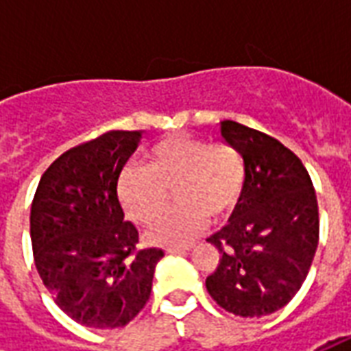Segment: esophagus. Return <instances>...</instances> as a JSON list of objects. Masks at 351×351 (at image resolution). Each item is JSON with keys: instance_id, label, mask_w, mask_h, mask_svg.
Listing matches in <instances>:
<instances>
[{"instance_id": "obj_1", "label": "esophagus", "mask_w": 351, "mask_h": 351, "mask_svg": "<svg viewBox=\"0 0 351 351\" xmlns=\"http://www.w3.org/2000/svg\"><path fill=\"white\" fill-rule=\"evenodd\" d=\"M193 248V244H182V246H169V248H165V252L167 254H182V252H188Z\"/></svg>"}]
</instances>
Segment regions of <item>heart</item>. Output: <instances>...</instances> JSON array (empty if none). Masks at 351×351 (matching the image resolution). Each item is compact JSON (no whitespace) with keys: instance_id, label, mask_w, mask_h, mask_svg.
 Returning a JSON list of instances; mask_svg holds the SVG:
<instances>
[{"instance_id":"1","label":"heart","mask_w":351,"mask_h":351,"mask_svg":"<svg viewBox=\"0 0 351 351\" xmlns=\"http://www.w3.org/2000/svg\"><path fill=\"white\" fill-rule=\"evenodd\" d=\"M246 184V161L235 146L186 133L169 135L148 150L146 163H131L118 180V195L131 220L150 223L165 208L169 190L178 206L148 229L154 244H182L205 228L206 216H228Z\"/></svg>"}]
</instances>
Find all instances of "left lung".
Segmentation results:
<instances>
[{
  "mask_svg": "<svg viewBox=\"0 0 351 351\" xmlns=\"http://www.w3.org/2000/svg\"><path fill=\"white\" fill-rule=\"evenodd\" d=\"M221 137L246 161V184L229 223L206 241L221 254L206 291L235 316L284 308L310 271L319 239L317 199L308 171L289 148L233 120Z\"/></svg>",
  "mask_w": 351,
  "mask_h": 351,
  "instance_id": "1",
  "label": "left lung"
}]
</instances>
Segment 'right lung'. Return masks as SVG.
Masks as SVG:
<instances>
[{"instance_id":"obj_1","label":"right lung","mask_w":351,"mask_h":351,"mask_svg":"<svg viewBox=\"0 0 351 351\" xmlns=\"http://www.w3.org/2000/svg\"><path fill=\"white\" fill-rule=\"evenodd\" d=\"M141 131H107L64 152L35 191L29 235L43 284L77 324H130L152 291L158 248L137 250L138 231L123 220L118 176Z\"/></svg>"}]
</instances>
